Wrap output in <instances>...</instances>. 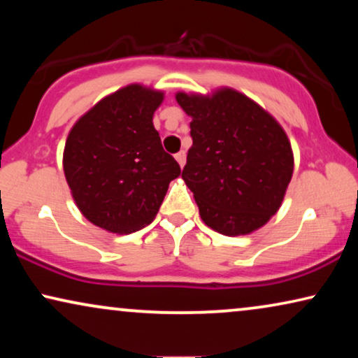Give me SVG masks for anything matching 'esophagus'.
Returning a JSON list of instances; mask_svg holds the SVG:
<instances>
[{"label": "esophagus", "mask_w": 358, "mask_h": 358, "mask_svg": "<svg viewBox=\"0 0 358 358\" xmlns=\"http://www.w3.org/2000/svg\"><path fill=\"white\" fill-rule=\"evenodd\" d=\"M174 158H176V161H178V163H179L180 168H184V164H185V151H179V153L176 155Z\"/></svg>", "instance_id": "esophagus-1"}]
</instances>
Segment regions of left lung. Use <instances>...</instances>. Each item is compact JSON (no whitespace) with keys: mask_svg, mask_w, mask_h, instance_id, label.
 Instances as JSON below:
<instances>
[{"mask_svg":"<svg viewBox=\"0 0 358 358\" xmlns=\"http://www.w3.org/2000/svg\"><path fill=\"white\" fill-rule=\"evenodd\" d=\"M192 146L182 179L200 218L224 236H244L278 212L293 174L290 140L273 115L233 87L176 92Z\"/></svg>","mask_w":358,"mask_h":358,"instance_id":"left-lung-1","label":"left lung"}]
</instances>
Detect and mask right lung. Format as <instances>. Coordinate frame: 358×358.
Instances as JSON below:
<instances>
[{"mask_svg": "<svg viewBox=\"0 0 358 358\" xmlns=\"http://www.w3.org/2000/svg\"><path fill=\"white\" fill-rule=\"evenodd\" d=\"M164 91L131 83L102 97L71 127L63 173L83 217L109 233L130 234L153 222L180 174L153 115Z\"/></svg>", "mask_w": 358, "mask_h": 358, "instance_id": "add662e5", "label": "right lung"}]
</instances>
